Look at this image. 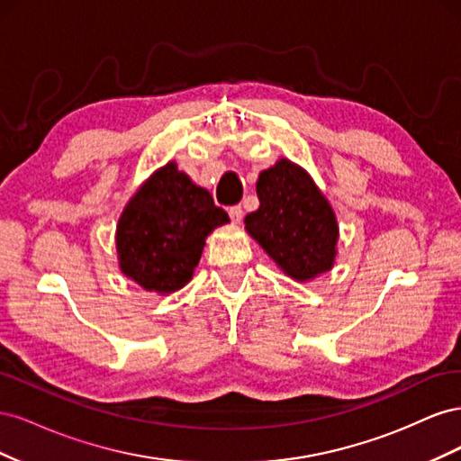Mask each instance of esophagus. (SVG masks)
Wrapping results in <instances>:
<instances>
[{"instance_id": "34e87169", "label": "esophagus", "mask_w": 461, "mask_h": 461, "mask_svg": "<svg viewBox=\"0 0 461 461\" xmlns=\"http://www.w3.org/2000/svg\"><path fill=\"white\" fill-rule=\"evenodd\" d=\"M229 215H230V219H232L234 222H240V221H242V215H244L242 207H240V205H232V207H229Z\"/></svg>"}]
</instances>
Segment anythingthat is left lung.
I'll return each mask as SVG.
<instances>
[{
    "label": "left lung",
    "instance_id": "1",
    "mask_svg": "<svg viewBox=\"0 0 461 461\" xmlns=\"http://www.w3.org/2000/svg\"><path fill=\"white\" fill-rule=\"evenodd\" d=\"M259 207L244 219L246 232L286 276L313 281L334 267L339 221L310 173L281 158L259 173Z\"/></svg>",
    "mask_w": 461,
    "mask_h": 461
}]
</instances>
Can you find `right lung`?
<instances>
[{
	"mask_svg": "<svg viewBox=\"0 0 461 461\" xmlns=\"http://www.w3.org/2000/svg\"><path fill=\"white\" fill-rule=\"evenodd\" d=\"M229 221L212 194L169 161L122 209L115 232L119 269L148 292L173 294L192 281L207 236Z\"/></svg>",
	"mask_w": 461,
	"mask_h": 461,
	"instance_id": "right-lung-1",
	"label": "right lung"
}]
</instances>
